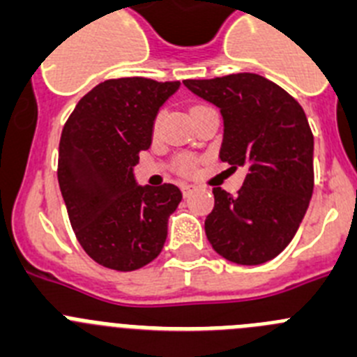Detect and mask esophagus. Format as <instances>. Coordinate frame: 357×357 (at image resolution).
<instances>
[{
    "label": "esophagus",
    "instance_id": "1",
    "mask_svg": "<svg viewBox=\"0 0 357 357\" xmlns=\"http://www.w3.org/2000/svg\"><path fill=\"white\" fill-rule=\"evenodd\" d=\"M181 190H183V195H185V197H188V195L194 194V192L197 190V188H195L194 185H183Z\"/></svg>",
    "mask_w": 357,
    "mask_h": 357
}]
</instances>
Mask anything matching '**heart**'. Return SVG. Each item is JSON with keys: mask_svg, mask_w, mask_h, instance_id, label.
I'll use <instances>...</instances> for the list:
<instances>
[{"mask_svg": "<svg viewBox=\"0 0 357 357\" xmlns=\"http://www.w3.org/2000/svg\"><path fill=\"white\" fill-rule=\"evenodd\" d=\"M158 123H160V119H156V121H155V130H158ZM179 169H181L183 172L194 171V162H192V160H183L181 165H179Z\"/></svg>", "mask_w": 357, "mask_h": 357, "instance_id": "obj_1", "label": "heart"}]
</instances>
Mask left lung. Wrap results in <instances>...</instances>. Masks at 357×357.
<instances>
[{"instance_id": "8db88e82", "label": "left lung", "mask_w": 357, "mask_h": 357, "mask_svg": "<svg viewBox=\"0 0 357 357\" xmlns=\"http://www.w3.org/2000/svg\"><path fill=\"white\" fill-rule=\"evenodd\" d=\"M224 121L220 160L245 167L238 195L215 186L204 220L211 247L238 265H261L291 242L313 194V133L284 89L252 73L185 79Z\"/></svg>"}]
</instances>
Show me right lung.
Masks as SVG:
<instances>
[{"label":"right lung","mask_w":357,"mask_h":357,"mask_svg":"<svg viewBox=\"0 0 357 357\" xmlns=\"http://www.w3.org/2000/svg\"><path fill=\"white\" fill-rule=\"evenodd\" d=\"M179 82L107 79L83 96L60 137L59 185L70 226L99 265L130 272L162 252L176 185H139L133 167L149 149L163 102Z\"/></svg>","instance_id":"add662e5"}]
</instances>
